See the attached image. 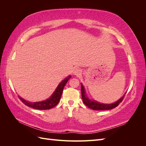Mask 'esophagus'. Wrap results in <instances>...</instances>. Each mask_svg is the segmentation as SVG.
<instances>
[{"label":"esophagus","mask_w":146,"mask_h":146,"mask_svg":"<svg viewBox=\"0 0 146 146\" xmlns=\"http://www.w3.org/2000/svg\"><path fill=\"white\" fill-rule=\"evenodd\" d=\"M74 75H76V76H79L82 74V70L79 68L75 69L74 70Z\"/></svg>","instance_id":"obj_1"}]
</instances>
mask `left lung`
Listing matches in <instances>:
<instances>
[{
	"mask_svg": "<svg viewBox=\"0 0 146 146\" xmlns=\"http://www.w3.org/2000/svg\"><path fill=\"white\" fill-rule=\"evenodd\" d=\"M81 92H82V100H83L84 104L86 105L88 107H89L90 108H91L94 110H111V109H113L114 108L117 107L119 104L122 101V100L123 99V98H124V96L126 94V92H125V94L123 95L120 99L116 101V102H114L113 104H104L99 103V102H98L91 100L89 98H88L85 93V88H84V86H83L82 83H81Z\"/></svg>",
	"mask_w": 146,
	"mask_h": 146,
	"instance_id": "left-lung-1",
	"label": "left lung"
}]
</instances>
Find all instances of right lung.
<instances>
[{
    "instance_id": "obj_1",
    "label": "right lung",
    "mask_w": 146,
    "mask_h": 146,
    "mask_svg": "<svg viewBox=\"0 0 146 146\" xmlns=\"http://www.w3.org/2000/svg\"><path fill=\"white\" fill-rule=\"evenodd\" d=\"M70 78V76L64 78V80L59 84L58 86H57L56 89L55 90L54 93L52 94V95L50 97L49 99H48L46 100L38 102H30L21 98L19 96V98L22 102L31 108L38 110H49L53 107H54L55 106H56L58 104L59 101L61 99V94H62L64 87L66 85V83H67L69 80Z\"/></svg>"
}]
</instances>
